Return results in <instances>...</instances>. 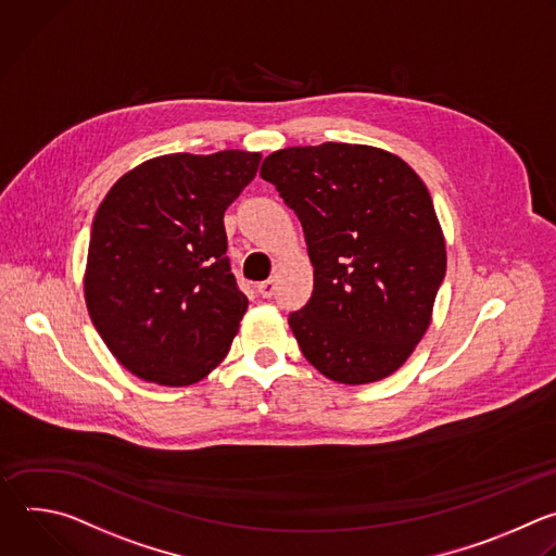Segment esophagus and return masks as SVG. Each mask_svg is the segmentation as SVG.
I'll return each mask as SVG.
<instances>
[{"instance_id": "1", "label": "esophagus", "mask_w": 556, "mask_h": 556, "mask_svg": "<svg viewBox=\"0 0 556 556\" xmlns=\"http://www.w3.org/2000/svg\"><path fill=\"white\" fill-rule=\"evenodd\" d=\"M256 291H258L263 298H271V295H274V291H276V280H274V278H269V280L258 282Z\"/></svg>"}]
</instances>
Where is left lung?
<instances>
[{"label": "left lung", "mask_w": 556, "mask_h": 556, "mask_svg": "<svg viewBox=\"0 0 556 556\" xmlns=\"http://www.w3.org/2000/svg\"><path fill=\"white\" fill-rule=\"evenodd\" d=\"M261 177L298 214L313 293L289 313L302 355L324 377L392 375L425 336L447 254L431 197L396 155L326 142L271 153Z\"/></svg>", "instance_id": "obj_1"}]
</instances>
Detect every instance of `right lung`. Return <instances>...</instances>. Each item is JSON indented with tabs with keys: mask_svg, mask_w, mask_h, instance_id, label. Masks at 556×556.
Segmentation results:
<instances>
[{
	"mask_svg": "<svg viewBox=\"0 0 556 556\" xmlns=\"http://www.w3.org/2000/svg\"><path fill=\"white\" fill-rule=\"evenodd\" d=\"M258 153H175L121 177L89 239L85 300L98 336L136 377L190 386L228 355L248 308L224 214Z\"/></svg>",
	"mask_w": 556,
	"mask_h": 556,
	"instance_id": "obj_1",
	"label": "right lung"
}]
</instances>
